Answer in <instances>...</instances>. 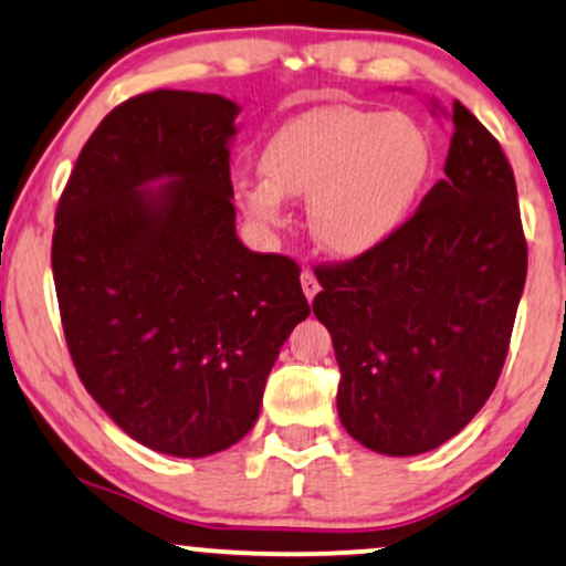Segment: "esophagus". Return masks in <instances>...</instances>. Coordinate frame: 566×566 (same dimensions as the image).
Wrapping results in <instances>:
<instances>
[{"label": "esophagus", "mask_w": 566, "mask_h": 566, "mask_svg": "<svg viewBox=\"0 0 566 566\" xmlns=\"http://www.w3.org/2000/svg\"><path fill=\"white\" fill-rule=\"evenodd\" d=\"M300 284H303V292H305L307 300H313L318 295L321 284H318V279H316V274H313V271L305 269L303 274H300Z\"/></svg>", "instance_id": "esophagus-1"}]
</instances>
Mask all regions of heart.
Wrapping results in <instances>:
<instances>
[{"label":"heart","mask_w":566,"mask_h":566,"mask_svg":"<svg viewBox=\"0 0 566 566\" xmlns=\"http://www.w3.org/2000/svg\"><path fill=\"white\" fill-rule=\"evenodd\" d=\"M261 169V180L238 185L255 224L282 227L284 196L311 198L307 219L318 245L360 259L410 217L431 169V143L407 114L321 106L271 135Z\"/></svg>","instance_id":"b5f03b06"}]
</instances>
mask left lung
<instances>
[{"label":"left lung","instance_id":"obj_1","mask_svg":"<svg viewBox=\"0 0 566 566\" xmlns=\"http://www.w3.org/2000/svg\"><path fill=\"white\" fill-rule=\"evenodd\" d=\"M449 117L443 180L418 211L374 253L316 271L339 420L389 457L431 452L475 418L502 376L525 287L510 161L460 102Z\"/></svg>","mask_w":566,"mask_h":566}]
</instances>
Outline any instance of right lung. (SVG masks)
<instances>
[{
    "label": "right lung",
    "mask_w": 566,
    "mask_h": 566,
    "mask_svg": "<svg viewBox=\"0 0 566 566\" xmlns=\"http://www.w3.org/2000/svg\"><path fill=\"white\" fill-rule=\"evenodd\" d=\"M217 93L127 98L77 156L54 219L62 328L88 395L143 447L209 457L255 426L263 386L311 305L287 255L234 232Z\"/></svg>",
    "instance_id": "right-lung-1"
}]
</instances>
